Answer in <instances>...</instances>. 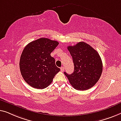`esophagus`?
I'll list each match as a JSON object with an SVG mask.
<instances>
[{"label":"esophagus","mask_w":121,"mask_h":121,"mask_svg":"<svg viewBox=\"0 0 121 121\" xmlns=\"http://www.w3.org/2000/svg\"><path fill=\"white\" fill-rule=\"evenodd\" d=\"M60 69H61V72H63V71H64V67H61L60 68Z\"/></svg>","instance_id":"34e87169"}]
</instances>
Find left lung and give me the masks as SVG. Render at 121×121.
<instances>
[{
	"label": "left lung",
	"instance_id": "obj_1",
	"mask_svg": "<svg viewBox=\"0 0 121 121\" xmlns=\"http://www.w3.org/2000/svg\"><path fill=\"white\" fill-rule=\"evenodd\" d=\"M67 49L74 66L72 74L64 72L69 83L79 91H86L93 87L100 79L103 71V63L99 54L83 42L69 46Z\"/></svg>",
	"mask_w": 121,
	"mask_h": 121
}]
</instances>
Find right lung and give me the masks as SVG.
Here are the masks:
<instances>
[{
	"label": "right lung",
	"instance_id": "add662e5",
	"mask_svg": "<svg viewBox=\"0 0 121 121\" xmlns=\"http://www.w3.org/2000/svg\"><path fill=\"white\" fill-rule=\"evenodd\" d=\"M59 42L41 38L30 42L25 47L20 60V69L25 82L36 89H43L52 82L60 69L50 54Z\"/></svg>",
	"mask_w": 121,
	"mask_h": 121
}]
</instances>
